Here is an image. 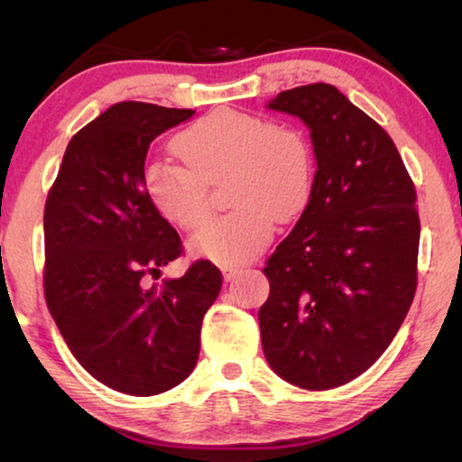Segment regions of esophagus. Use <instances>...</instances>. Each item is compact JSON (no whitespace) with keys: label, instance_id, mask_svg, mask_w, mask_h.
<instances>
[{"label":"esophagus","instance_id":"esophagus-1","mask_svg":"<svg viewBox=\"0 0 462 462\" xmlns=\"http://www.w3.org/2000/svg\"><path fill=\"white\" fill-rule=\"evenodd\" d=\"M222 273H224V279H226V281H232L234 277L238 275L240 269H238V267H222Z\"/></svg>","mask_w":462,"mask_h":462}]
</instances>
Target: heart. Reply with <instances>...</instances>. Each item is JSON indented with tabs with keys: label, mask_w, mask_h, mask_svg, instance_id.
<instances>
[{
	"label": "heart",
	"mask_w": 462,
	"mask_h": 462,
	"mask_svg": "<svg viewBox=\"0 0 462 462\" xmlns=\"http://www.w3.org/2000/svg\"><path fill=\"white\" fill-rule=\"evenodd\" d=\"M178 161L159 159L144 169L148 199L167 222L185 232L212 216L209 185L226 181L228 216L191 240L193 253L236 267L267 246L279 222L308 206L314 187V152L301 128L263 116L216 109L175 138Z\"/></svg>",
	"instance_id": "heart-1"
}]
</instances>
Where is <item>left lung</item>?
<instances>
[{"instance_id":"1","label":"left lung","mask_w":462,"mask_h":462,"mask_svg":"<svg viewBox=\"0 0 462 462\" xmlns=\"http://www.w3.org/2000/svg\"><path fill=\"white\" fill-rule=\"evenodd\" d=\"M269 107L310 128L318 171L263 269V350L291 385L340 387L385 353L416 295V189L391 136L334 85L281 91Z\"/></svg>"}]
</instances>
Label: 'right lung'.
<instances>
[{"label": "right lung", "mask_w": 462, "mask_h": 462, "mask_svg": "<svg viewBox=\"0 0 462 462\" xmlns=\"http://www.w3.org/2000/svg\"><path fill=\"white\" fill-rule=\"evenodd\" d=\"M193 114L144 101L112 106L71 138L46 198V306L83 369L128 395H159L189 377L203 316L222 289L209 261L146 285L183 253L146 195V152Z\"/></svg>", "instance_id": "1"}]
</instances>
